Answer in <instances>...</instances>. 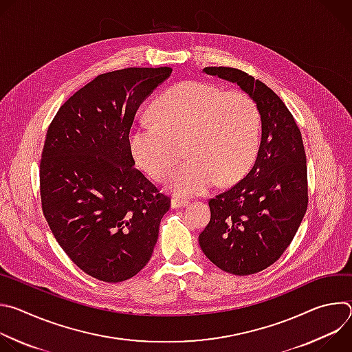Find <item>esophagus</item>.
<instances>
[{
    "label": "esophagus",
    "instance_id": "1",
    "mask_svg": "<svg viewBox=\"0 0 352 352\" xmlns=\"http://www.w3.org/2000/svg\"><path fill=\"white\" fill-rule=\"evenodd\" d=\"M189 202L185 199H179V197H174L171 199V208L173 209H179V208H185Z\"/></svg>",
    "mask_w": 352,
    "mask_h": 352
}]
</instances>
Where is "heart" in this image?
I'll list each match as a JSON object with an SVG mask.
<instances>
[{"label":"heart","mask_w":352,"mask_h":352,"mask_svg":"<svg viewBox=\"0 0 352 352\" xmlns=\"http://www.w3.org/2000/svg\"><path fill=\"white\" fill-rule=\"evenodd\" d=\"M153 121L135 122L128 143L135 162L156 181L166 179L181 196L205 193L217 179L238 181L255 162L261 143V114L246 93L184 80L167 89L152 107Z\"/></svg>","instance_id":"obj_1"}]
</instances>
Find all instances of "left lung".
Segmentation results:
<instances>
[{"mask_svg": "<svg viewBox=\"0 0 352 352\" xmlns=\"http://www.w3.org/2000/svg\"><path fill=\"white\" fill-rule=\"evenodd\" d=\"M236 83L258 106L262 139L255 164L231 189L209 200L210 221L199 235L219 269L248 276L273 265L295 236L308 208L307 156L300 131L283 100L243 71L206 67Z\"/></svg>", "mask_w": 352, "mask_h": 352, "instance_id": "left-lung-1", "label": "left lung"}]
</instances>
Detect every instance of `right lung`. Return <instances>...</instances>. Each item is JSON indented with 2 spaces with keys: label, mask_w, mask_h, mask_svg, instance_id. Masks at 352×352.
Listing matches in <instances>:
<instances>
[{
  "label": "right lung",
  "mask_w": 352,
  "mask_h": 352,
  "mask_svg": "<svg viewBox=\"0 0 352 352\" xmlns=\"http://www.w3.org/2000/svg\"><path fill=\"white\" fill-rule=\"evenodd\" d=\"M173 69L98 75L60 107L40 162L43 214L69 259L106 283L125 281L152 258L164 196L138 168L128 135L139 106Z\"/></svg>",
  "instance_id": "obj_1"
}]
</instances>
